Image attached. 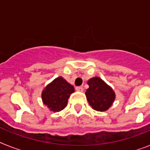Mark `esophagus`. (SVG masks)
I'll list each match as a JSON object with an SVG mask.
<instances>
[{
    "label": "esophagus",
    "mask_w": 150,
    "mask_h": 150,
    "mask_svg": "<svg viewBox=\"0 0 150 150\" xmlns=\"http://www.w3.org/2000/svg\"><path fill=\"white\" fill-rule=\"evenodd\" d=\"M76 89V91H79V92H83V88L82 86H77L75 88Z\"/></svg>",
    "instance_id": "1"
}]
</instances>
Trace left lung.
<instances>
[{"label":"left lung","mask_w":150,"mask_h":150,"mask_svg":"<svg viewBox=\"0 0 150 150\" xmlns=\"http://www.w3.org/2000/svg\"><path fill=\"white\" fill-rule=\"evenodd\" d=\"M87 83L89 89L86 96L92 108L97 111L107 110L115 100V93L111 87L99 77L92 78Z\"/></svg>","instance_id":"8db88e82"}]
</instances>
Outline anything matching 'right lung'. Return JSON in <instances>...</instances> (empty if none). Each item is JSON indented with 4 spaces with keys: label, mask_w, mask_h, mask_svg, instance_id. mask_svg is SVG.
<instances>
[{
    "label": "right lung",
    "mask_w": 150,
    "mask_h": 150,
    "mask_svg": "<svg viewBox=\"0 0 150 150\" xmlns=\"http://www.w3.org/2000/svg\"><path fill=\"white\" fill-rule=\"evenodd\" d=\"M75 92L73 86L64 78L58 77L48 84L42 92V100L54 112L61 111L67 106L68 100Z\"/></svg>",
    "instance_id": "1"
}]
</instances>
